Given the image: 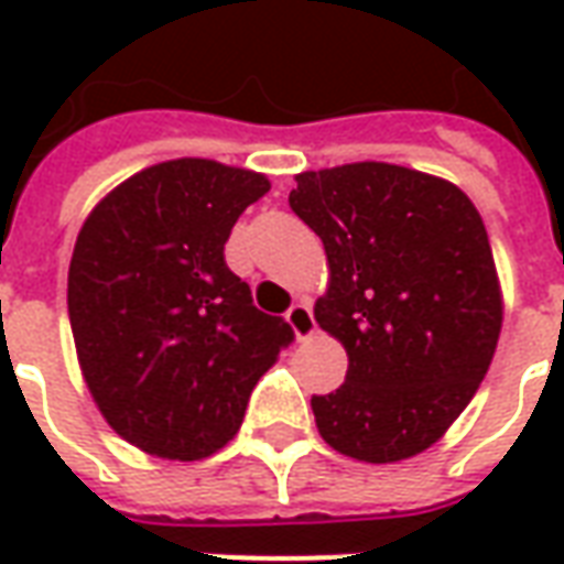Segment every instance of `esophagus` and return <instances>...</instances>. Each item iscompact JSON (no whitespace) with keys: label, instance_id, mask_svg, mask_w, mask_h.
<instances>
[{"label":"esophagus","instance_id":"34e87169","mask_svg":"<svg viewBox=\"0 0 564 564\" xmlns=\"http://www.w3.org/2000/svg\"><path fill=\"white\" fill-rule=\"evenodd\" d=\"M286 323L293 326L295 338H299V341L311 338V335H314V329H317V323H314V311H311L305 302H299V305H293L290 311H286Z\"/></svg>","mask_w":564,"mask_h":564}]
</instances>
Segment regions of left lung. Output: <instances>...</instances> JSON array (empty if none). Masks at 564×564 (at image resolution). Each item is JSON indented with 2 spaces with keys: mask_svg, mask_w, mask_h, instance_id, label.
Returning <instances> with one entry per match:
<instances>
[{
  "mask_svg": "<svg viewBox=\"0 0 564 564\" xmlns=\"http://www.w3.org/2000/svg\"><path fill=\"white\" fill-rule=\"evenodd\" d=\"M295 217L323 238L332 281L314 307L347 378L314 395L323 441L359 462L423 453L471 402L501 332L492 247L459 186L354 162L302 172Z\"/></svg>",
  "mask_w": 564,
  "mask_h": 564,
  "instance_id": "left-lung-1",
  "label": "left lung"
}]
</instances>
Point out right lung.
I'll return each instance as SVG.
<instances>
[{"label": "right lung", "mask_w": 564, "mask_h": 564, "mask_svg": "<svg viewBox=\"0 0 564 564\" xmlns=\"http://www.w3.org/2000/svg\"><path fill=\"white\" fill-rule=\"evenodd\" d=\"M257 172L172 160L96 205L68 265L80 371L108 425L162 459H202L241 429L250 392L293 329L262 314L223 247Z\"/></svg>", "instance_id": "add662e5"}]
</instances>
